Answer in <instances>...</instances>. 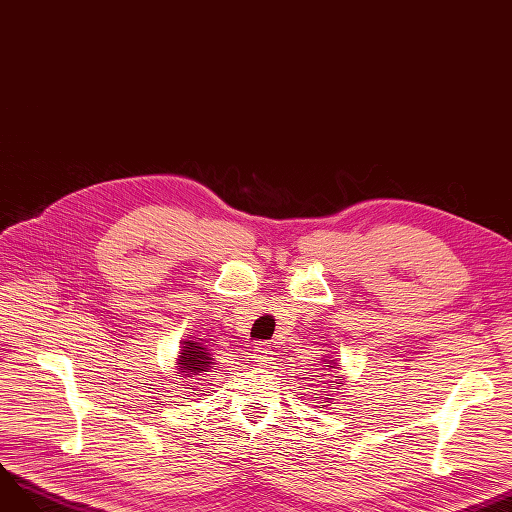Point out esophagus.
I'll use <instances>...</instances> for the list:
<instances>
[{
    "label": "esophagus",
    "instance_id": "1",
    "mask_svg": "<svg viewBox=\"0 0 512 512\" xmlns=\"http://www.w3.org/2000/svg\"><path fill=\"white\" fill-rule=\"evenodd\" d=\"M252 358L256 367H266L273 360V350L269 344H256L252 350Z\"/></svg>",
    "mask_w": 512,
    "mask_h": 512
}]
</instances>
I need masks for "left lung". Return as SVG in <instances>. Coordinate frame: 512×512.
<instances>
[{
	"instance_id": "obj_1",
	"label": "left lung",
	"mask_w": 512,
	"mask_h": 512,
	"mask_svg": "<svg viewBox=\"0 0 512 512\" xmlns=\"http://www.w3.org/2000/svg\"><path fill=\"white\" fill-rule=\"evenodd\" d=\"M323 367H325V371H327V369H339V367H342V364H339L337 360H329V358H325V360H323ZM316 377H319V375H316ZM327 385H329V389H335L337 379H335V381H331V379H329V381H327ZM325 396H327V394H325ZM325 402H333V398H327ZM323 406H325V404L321 402V406H319V408H323ZM327 406H329V404H327Z\"/></svg>"
}]
</instances>
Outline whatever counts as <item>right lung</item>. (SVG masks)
I'll list each match as a JSON object with an SVG mask.
<instances>
[{
  "label": "right lung",
  "instance_id": "right-lung-1",
  "mask_svg": "<svg viewBox=\"0 0 512 512\" xmlns=\"http://www.w3.org/2000/svg\"><path fill=\"white\" fill-rule=\"evenodd\" d=\"M181 348H183L179 352L181 356L177 358L181 379H196V375H200V373H210L214 358L208 352V348H204L200 342H191V339L183 342ZM189 389H193V385Z\"/></svg>",
  "mask_w": 512,
  "mask_h": 512
}]
</instances>
